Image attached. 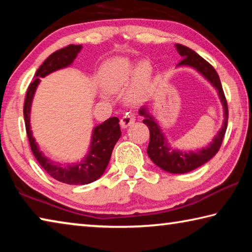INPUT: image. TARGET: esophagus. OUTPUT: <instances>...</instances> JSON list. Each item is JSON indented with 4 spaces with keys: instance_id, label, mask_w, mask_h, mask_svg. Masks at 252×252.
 <instances>
[{
    "instance_id": "obj_1",
    "label": "esophagus",
    "mask_w": 252,
    "mask_h": 252,
    "mask_svg": "<svg viewBox=\"0 0 252 252\" xmlns=\"http://www.w3.org/2000/svg\"><path fill=\"white\" fill-rule=\"evenodd\" d=\"M134 121H135V117L132 116V114L127 113V114H126L125 117L121 118V120H120L121 127H123V129H126V127L131 126Z\"/></svg>"
}]
</instances>
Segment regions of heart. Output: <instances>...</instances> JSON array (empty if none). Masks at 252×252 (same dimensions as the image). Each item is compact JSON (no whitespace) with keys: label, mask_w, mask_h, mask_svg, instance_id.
<instances>
[{"label":"heart","mask_w":252,"mask_h":252,"mask_svg":"<svg viewBox=\"0 0 252 252\" xmlns=\"http://www.w3.org/2000/svg\"><path fill=\"white\" fill-rule=\"evenodd\" d=\"M149 74V66L144 63L132 65L129 62L118 60L104 67L101 73V82L106 90L116 92L127 87L136 78L139 82H146Z\"/></svg>","instance_id":"1"}]
</instances>
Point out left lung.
<instances>
[{
    "mask_svg": "<svg viewBox=\"0 0 252 252\" xmlns=\"http://www.w3.org/2000/svg\"><path fill=\"white\" fill-rule=\"evenodd\" d=\"M176 49L178 53L183 58L178 66L192 67L199 74H201L218 92V96L223 109V122L221 129L207 147L197 149V150H183V149L173 148L170 144L167 135L162 132L159 122L150 113L148 105H143L139 110L140 116L144 117L143 123L147 125L149 130H150V142H149L147 150L149 158L160 169L170 173L179 174L190 172L201 167L219 151L224 138L225 130H227L228 104L222 87H221L219 75L213 69V66L209 64L206 60L195 53L193 50L187 48L185 45L176 44Z\"/></svg>",
    "mask_w": 252,
    "mask_h": 252,
    "instance_id": "left-lung-1",
    "label": "left lung"
}]
</instances>
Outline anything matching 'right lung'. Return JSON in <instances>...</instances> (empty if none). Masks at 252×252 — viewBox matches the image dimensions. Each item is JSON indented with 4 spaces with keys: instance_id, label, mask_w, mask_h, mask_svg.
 <instances>
[{
    "instance_id": "right-lung-1",
    "label": "right lung",
    "mask_w": 252,
    "mask_h": 252,
    "mask_svg": "<svg viewBox=\"0 0 252 252\" xmlns=\"http://www.w3.org/2000/svg\"><path fill=\"white\" fill-rule=\"evenodd\" d=\"M81 50H82L81 44H71L52 53L42 63V65L36 71L34 81L28 89L23 108L25 129H27L30 146L35 159L41 167L55 180L74 186L88 185L97 180L104 173L113 148L121 136L119 119L116 117L110 118L101 125L93 127L90 147L82 160L78 161L76 163H59V162L50 160L40 150L39 144L32 133L30 116H31L32 101L37 85L40 84V79L45 78L46 75L55 71L70 66Z\"/></svg>"
}]
</instances>
